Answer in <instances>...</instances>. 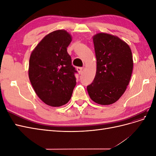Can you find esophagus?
Wrapping results in <instances>:
<instances>
[{
	"instance_id": "obj_1",
	"label": "esophagus",
	"mask_w": 156,
	"mask_h": 156,
	"mask_svg": "<svg viewBox=\"0 0 156 156\" xmlns=\"http://www.w3.org/2000/svg\"><path fill=\"white\" fill-rule=\"evenodd\" d=\"M77 72H79V74H81V73H82V70H83V68H81V67L77 68Z\"/></svg>"
}]
</instances>
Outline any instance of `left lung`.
I'll use <instances>...</instances> for the list:
<instances>
[{
    "mask_svg": "<svg viewBox=\"0 0 156 156\" xmlns=\"http://www.w3.org/2000/svg\"><path fill=\"white\" fill-rule=\"evenodd\" d=\"M93 41L97 69L87 91L94 102L111 105L119 100L129 83L133 67L131 51L119 37L105 33L94 36Z\"/></svg>",
    "mask_w": 156,
    "mask_h": 156,
    "instance_id": "1",
    "label": "left lung"
}]
</instances>
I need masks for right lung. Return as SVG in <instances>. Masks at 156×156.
Instances as JSON below:
<instances>
[{"mask_svg": "<svg viewBox=\"0 0 156 156\" xmlns=\"http://www.w3.org/2000/svg\"><path fill=\"white\" fill-rule=\"evenodd\" d=\"M72 37L58 30L45 36L32 52L29 76L35 92L47 105L60 107L67 103L76 85L72 58L67 48Z\"/></svg>", "mask_w": 156, "mask_h": 156, "instance_id": "obj_1", "label": "right lung"}]
</instances>
